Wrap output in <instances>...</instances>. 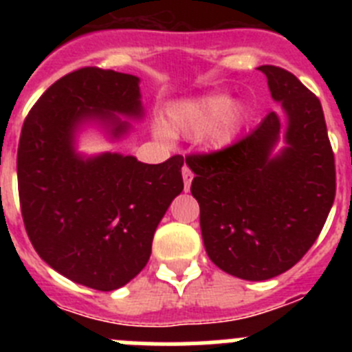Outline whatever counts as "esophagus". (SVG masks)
<instances>
[{"instance_id": "1", "label": "esophagus", "mask_w": 352, "mask_h": 352, "mask_svg": "<svg viewBox=\"0 0 352 352\" xmlns=\"http://www.w3.org/2000/svg\"><path fill=\"white\" fill-rule=\"evenodd\" d=\"M183 174V185H185V192L190 190V185H192V170L188 166H183L182 169Z\"/></svg>"}]
</instances>
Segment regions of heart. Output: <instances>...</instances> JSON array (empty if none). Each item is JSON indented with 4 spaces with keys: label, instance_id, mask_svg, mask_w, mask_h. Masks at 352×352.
Returning a JSON list of instances; mask_svg holds the SVG:
<instances>
[{
    "label": "heart",
    "instance_id": "heart-1",
    "mask_svg": "<svg viewBox=\"0 0 352 352\" xmlns=\"http://www.w3.org/2000/svg\"><path fill=\"white\" fill-rule=\"evenodd\" d=\"M243 123V105L232 104V96L227 91H210L170 104L164 126H157L155 133L160 139L206 135L211 148L226 149L234 144Z\"/></svg>",
    "mask_w": 352,
    "mask_h": 352
}]
</instances>
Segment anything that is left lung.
Listing matches in <instances>:
<instances>
[{
    "label": "left lung",
    "instance_id": "obj_1",
    "mask_svg": "<svg viewBox=\"0 0 352 352\" xmlns=\"http://www.w3.org/2000/svg\"><path fill=\"white\" fill-rule=\"evenodd\" d=\"M270 113L231 148L186 158L206 254L250 282L292 268L324 226L335 199V158L321 102L284 68L264 65Z\"/></svg>",
    "mask_w": 352,
    "mask_h": 352
}]
</instances>
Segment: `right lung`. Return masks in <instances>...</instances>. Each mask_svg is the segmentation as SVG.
<instances>
[{"instance_id":"1","label":"right lung","mask_w":352,"mask_h":352,"mask_svg":"<svg viewBox=\"0 0 352 352\" xmlns=\"http://www.w3.org/2000/svg\"><path fill=\"white\" fill-rule=\"evenodd\" d=\"M141 79L86 67L56 80L28 114L17 151L21 211L31 243L76 284L114 291L151 256L158 223L182 194L183 157L144 164L132 155L79 151L88 130L109 142L142 121Z\"/></svg>"}]
</instances>
